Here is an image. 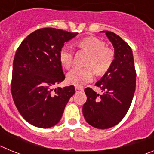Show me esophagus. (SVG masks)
<instances>
[{
  "instance_id": "1",
  "label": "esophagus",
  "mask_w": 154,
  "mask_h": 154,
  "mask_svg": "<svg viewBox=\"0 0 154 154\" xmlns=\"http://www.w3.org/2000/svg\"><path fill=\"white\" fill-rule=\"evenodd\" d=\"M83 90V89L82 88V87H79V86H76L75 87V91L76 92H78V91H82Z\"/></svg>"
}]
</instances>
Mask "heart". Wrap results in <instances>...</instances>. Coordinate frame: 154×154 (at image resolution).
<instances>
[{"mask_svg": "<svg viewBox=\"0 0 154 154\" xmlns=\"http://www.w3.org/2000/svg\"><path fill=\"white\" fill-rule=\"evenodd\" d=\"M79 48L89 53L87 65L93 68L96 74L103 75L111 68L114 60V52L109 48L105 47V43L95 37H87L77 42ZM72 52L68 48H62L59 52V61L62 67L69 69L72 65ZM91 67L75 68L67 74L69 83L75 86H82L93 78Z\"/></svg>", "mask_w": 154, "mask_h": 154, "instance_id": "1", "label": "heart"}]
</instances>
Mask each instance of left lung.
<instances>
[{
  "label": "left lung",
  "mask_w": 154,
  "mask_h": 154,
  "mask_svg": "<svg viewBox=\"0 0 154 154\" xmlns=\"http://www.w3.org/2000/svg\"><path fill=\"white\" fill-rule=\"evenodd\" d=\"M114 48V60L107 72L96 83L102 95L85 88L87 100L82 107L86 122L97 129L117 125L130 109L136 88L135 65L131 48L113 32L103 31Z\"/></svg>",
  "instance_id": "1"
}]
</instances>
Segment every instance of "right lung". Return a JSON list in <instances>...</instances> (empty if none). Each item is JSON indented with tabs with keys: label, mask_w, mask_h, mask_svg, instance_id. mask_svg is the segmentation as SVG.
Instances as JSON below:
<instances>
[{
	"label": "right lung",
	"mask_w": 154,
	"mask_h": 154,
	"mask_svg": "<svg viewBox=\"0 0 154 154\" xmlns=\"http://www.w3.org/2000/svg\"><path fill=\"white\" fill-rule=\"evenodd\" d=\"M78 33L45 28L24 39L17 49L12 71L11 94L18 112L30 124L50 128L60 121L73 85L55 88L65 79L59 52Z\"/></svg>",
	"instance_id": "obj_1"
}]
</instances>
